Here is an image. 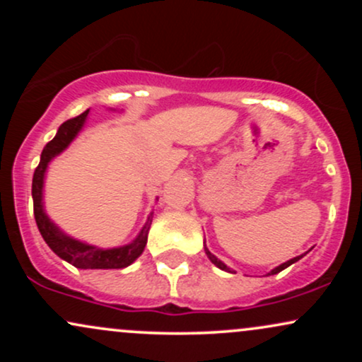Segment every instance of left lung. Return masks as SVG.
Segmentation results:
<instances>
[{
  "label": "left lung",
  "instance_id": "8db88e82",
  "mask_svg": "<svg viewBox=\"0 0 362 362\" xmlns=\"http://www.w3.org/2000/svg\"><path fill=\"white\" fill-rule=\"evenodd\" d=\"M204 252H206V255H207V259H209L211 262H213V264L216 265V267H219L221 269V271H224V272H230V274H235V271L231 267H228L226 264H224L223 260H219L218 257L214 255V253H211L209 252V248L206 247V242H204ZM308 253V252H306ZM306 253H303V255H298V257H294V259H291V260H288V262H284V264H281V265H277V267H274L271 272L267 274V276H274V274H277V272H281V271H284V269H288L291 264H294V262H298L300 259H303V257L306 255Z\"/></svg>",
  "mask_w": 362,
  "mask_h": 362
}]
</instances>
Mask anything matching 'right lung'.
Here are the masks:
<instances>
[{"mask_svg": "<svg viewBox=\"0 0 362 362\" xmlns=\"http://www.w3.org/2000/svg\"><path fill=\"white\" fill-rule=\"evenodd\" d=\"M90 109L83 112L78 117L66 120L62 122L57 134L54 136L52 141H49L42 149L40 155V163L35 168L34 180H32V199H34V214L35 223L39 226L40 235H42L44 242L49 245V248L61 257L62 260L69 262L78 269H124L131 265L138 257L143 253L144 247L148 242L149 228H151L153 221V211L149 213L146 223L141 228L132 242H129L122 247H112V248H102L97 245H90L81 240L73 238V236L66 235L64 231L57 226L56 223L49 218L45 213L44 207V182L45 173H47L49 163L56 156H59L62 151L69 148V144L78 138V134L85 127L86 119H88Z\"/></svg>", "mask_w": 362, "mask_h": 362, "instance_id": "1", "label": "right lung"}]
</instances>
